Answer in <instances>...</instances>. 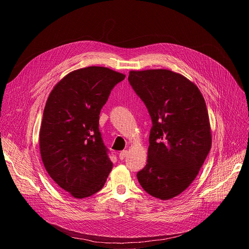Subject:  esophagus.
Returning a JSON list of instances; mask_svg holds the SVG:
<instances>
[{"label":"esophagus","mask_w":249,"mask_h":249,"mask_svg":"<svg viewBox=\"0 0 249 249\" xmlns=\"http://www.w3.org/2000/svg\"><path fill=\"white\" fill-rule=\"evenodd\" d=\"M127 155H128V152H127V151H122V152H120V154H119V159H120L121 160H123L126 158Z\"/></svg>","instance_id":"obj_1"}]
</instances>
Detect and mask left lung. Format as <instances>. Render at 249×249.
Wrapping results in <instances>:
<instances>
[{"label":"left lung","mask_w":249,"mask_h":249,"mask_svg":"<svg viewBox=\"0 0 249 249\" xmlns=\"http://www.w3.org/2000/svg\"><path fill=\"white\" fill-rule=\"evenodd\" d=\"M128 81L152 119L143 189L160 200L182 193L195 179L212 145L205 99L188 79L169 70L131 71Z\"/></svg>","instance_id":"left-lung-1"}]
</instances>
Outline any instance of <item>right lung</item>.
Returning <instances> with one entry per match:
<instances>
[{
    "label": "right lung",
    "instance_id": "add662e5",
    "mask_svg": "<svg viewBox=\"0 0 249 249\" xmlns=\"http://www.w3.org/2000/svg\"><path fill=\"white\" fill-rule=\"evenodd\" d=\"M125 75L88 67L64 77L47 99L39 148L51 178L75 198L89 197L104 185L112 168L99 132V114Z\"/></svg>",
    "mask_w": 249,
    "mask_h": 249
}]
</instances>
